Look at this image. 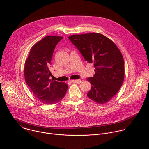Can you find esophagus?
Instances as JSON below:
<instances>
[{"label": "esophagus", "mask_w": 149, "mask_h": 149, "mask_svg": "<svg viewBox=\"0 0 149 149\" xmlns=\"http://www.w3.org/2000/svg\"><path fill=\"white\" fill-rule=\"evenodd\" d=\"M71 82H74V83H77V84H80L82 81L81 79H77V80H71L70 81Z\"/></svg>", "instance_id": "esophagus-1"}]
</instances>
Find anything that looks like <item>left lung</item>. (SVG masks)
Returning <instances> with one entry per match:
<instances>
[{
  "label": "left lung",
  "mask_w": 149,
  "mask_h": 149,
  "mask_svg": "<svg viewBox=\"0 0 149 149\" xmlns=\"http://www.w3.org/2000/svg\"><path fill=\"white\" fill-rule=\"evenodd\" d=\"M68 38L85 60L94 63L95 74L87 78L91 84L88 97L98 104L109 102L118 93L124 78L120 49L111 39L98 33L72 35Z\"/></svg>",
  "instance_id": "8db88e82"
}]
</instances>
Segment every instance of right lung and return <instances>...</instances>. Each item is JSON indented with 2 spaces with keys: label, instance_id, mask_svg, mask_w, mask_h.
<instances>
[{
  "label": "right lung",
  "instance_id": "right-lung-1",
  "mask_svg": "<svg viewBox=\"0 0 149 149\" xmlns=\"http://www.w3.org/2000/svg\"><path fill=\"white\" fill-rule=\"evenodd\" d=\"M62 36L49 35L31 48L25 62V81L38 100L45 104H54L64 97L68 85L51 79L49 67L54 49Z\"/></svg>",
  "mask_w": 149,
  "mask_h": 149
}]
</instances>
